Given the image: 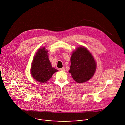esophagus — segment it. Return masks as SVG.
Instances as JSON below:
<instances>
[{"instance_id": "1", "label": "esophagus", "mask_w": 125, "mask_h": 125, "mask_svg": "<svg viewBox=\"0 0 125 125\" xmlns=\"http://www.w3.org/2000/svg\"><path fill=\"white\" fill-rule=\"evenodd\" d=\"M60 70H61V71H65V68H64V67H63V68H61V69H60Z\"/></svg>"}]
</instances>
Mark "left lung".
Returning a JSON list of instances; mask_svg holds the SVG:
<instances>
[{
	"label": "left lung",
	"instance_id": "8db88e82",
	"mask_svg": "<svg viewBox=\"0 0 125 125\" xmlns=\"http://www.w3.org/2000/svg\"><path fill=\"white\" fill-rule=\"evenodd\" d=\"M69 72L78 83H84L94 75L96 64L92 55L84 47H79L73 52L70 58Z\"/></svg>",
	"mask_w": 125,
	"mask_h": 125
}]
</instances>
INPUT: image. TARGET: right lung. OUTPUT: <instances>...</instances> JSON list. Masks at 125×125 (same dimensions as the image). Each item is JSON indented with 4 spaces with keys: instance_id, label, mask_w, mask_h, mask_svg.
<instances>
[{
    "instance_id": "add662e5",
    "label": "right lung",
    "mask_w": 125,
    "mask_h": 125,
    "mask_svg": "<svg viewBox=\"0 0 125 125\" xmlns=\"http://www.w3.org/2000/svg\"><path fill=\"white\" fill-rule=\"evenodd\" d=\"M44 47L39 49L34 56L31 69V74L37 82L45 83L57 71L52 68L48 58V51Z\"/></svg>"
}]
</instances>
